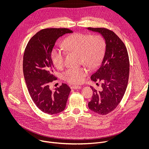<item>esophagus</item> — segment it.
I'll return each instance as SVG.
<instances>
[{
    "label": "esophagus",
    "instance_id": "1",
    "mask_svg": "<svg viewBox=\"0 0 149 149\" xmlns=\"http://www.w3.org/2000/svg\"><path fill=\"white\" fill-rule=\"evenodd\" d=\"M81 87L80 86H72L71 87V89H75V90H77V89H80Z\"/></svg>",
    "mask_w": 149,
    "mask_h": 149
}]
</instances>
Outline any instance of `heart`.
I'll return each mask as SVG.
<instances>
[{
    "mask_svg": "<svg viewBox=\"0 0 149 149\" xmlns=\"http://www.w3.org/2000/svg\"><path fill=\"white\" fill-rule=\"evenodd\" d=\"M63 47L68 52L79 54L82 62L89 68H93L102 58L105 42L99 35L75 33L65 39ZM65 56V52L61 49L54 48L52 49L51 59L56 68H61L64 65ZM87 74L88 70L85 68H71L63 74V78L68 82L80 84L84 82V77Z\"/></svg>",
    "mask_w": 149,
    "mask_h": 149,
    "instance_id": "obj_1",
    "label": "heart"
}]
</instances>
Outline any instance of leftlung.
<instances>
[{
    "label": "left lung",
    "mask_w": 149,
    "mask_h": 149,
    "mask_svg": "<svg viewBox=\"0 0 149 149\" xmlns=\"http://www.w3.org/2000/svg\"><path fill=\"white\" fill-rule=\"evenodd\" d=\"M87 29L100 33L105 44L102 62L91 77L94 82H102V89L98 91L91 87L93 94L88 107L97 114L106 115L117 107L125 94L130 72L129 55L123 42L112 31L104 28Z\"/></svg>",
    "instance_id": "obj_1"
}]
</instances>
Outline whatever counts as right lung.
Returning a JSON list of instances; mask_svg holds the SVG:
<instances>
[{"mask_svg": "<svg viewBox=\"0 0 149 149\" xmlns=\"http://www.w3.org/2000/svg\"><path fill=\"white\" fill-rule=\"evenodd\" d=\"M67 28H47L37 32L28 42L23 58V71L30 96L42 112L58 114L65 109L71 88L66 84L52 91L49 84L56 78L53 74L51 53L56 40Z\"/></svg>", "mask_w": 149, "mask_h": 149, "instance_id": "1", "label": "right lung"}]
</instances>
